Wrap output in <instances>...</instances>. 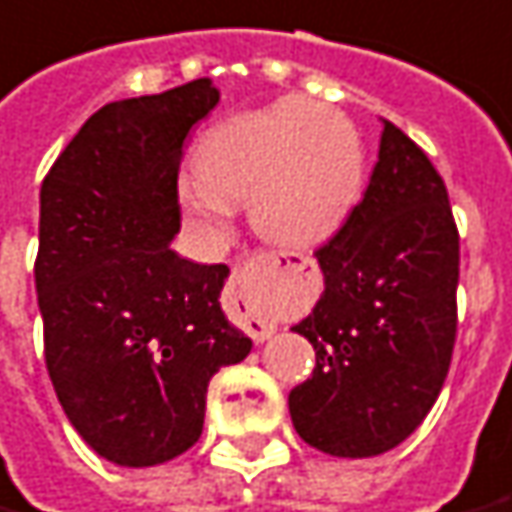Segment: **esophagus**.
<instances>
[{
    "mask_svg": "<svg viewBox=\"0 0 512 512\" xmlns=\"http://www.w3.org/2000/svg\"><path fill=\"white\" fill-rule=\"evenodd\" d=\"M271 266H277V260L274 257H252L249 263L235 268V274H232V296H235V302H241L244 305V313L249 318V332L255 335L257 341H266L271 338V332H274V321H268V318L257 316V280L263 277V271Z\"/></svg>",
    "mask_w": 512,
    "mask_h": 512,
    "instance_id": "obj_1",
    "label": "esophagus"
}]
</instances>
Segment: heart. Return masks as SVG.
<instances>
[{
	"instance_id": "obj_1",
	"label": "heart",
	"mask_w": 512,
	"mask_h": 512,
	"mask_svg": "<svg viewBox=\"0 0 512 512\" xmlns=\"http://www.w3.org/2000/svg\"><path fill=\"white\" fill-rule=\"evenodd\" d=\"M363 141L338 110L282 99L221 121L182 171L177 202L205 238L230 230L232 210L249 202L255 230L280 249H313L349 221L363 194Z\"/></svg>"
}]
</instances>
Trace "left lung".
Segmentation results:
<instances>
[{
  "mask_svg": "<svg viewBox=\"0 0 512 512\" xmlns=\"http://www.w3.org/2000/svg\"><path fill=\"white\" fill-rule=\"evenodd\" d=\"M324 293L293 332L316 349L288 410L299 438L335 457H374L435 405L457 332V238L441 174L382 121L363 202L316 252Z\"/></svg>",
  "mask_w": 512,
  "mask_h": 512,
  "instance_id": "1",
  "label": "left lung"
}]
</instances>
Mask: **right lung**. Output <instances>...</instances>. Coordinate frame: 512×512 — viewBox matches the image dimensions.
<instances>
[{"mask_svg":"<svg viewBox=\"0 0 512 512\" xmlns=\"http://www.w3.org/2000/svg\"><path fill=\"white\" fill-rule=\"evenodd\" d=\"M216 105L207 77L110 102L41 185L35 291L46 368L74 430L116 466L188 452L210 377L252 349L221 310L230 268L171 249L182 144Z\"/></svg>","mask_w":512,"mask_h":512,"instance_id":"obj_1","label":"right lung"}]
</instances>
